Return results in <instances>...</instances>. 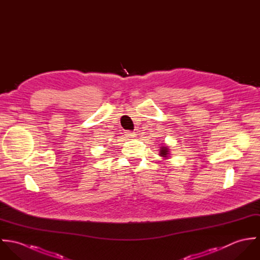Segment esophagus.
<instances>
[{"instance_id": "1", "label": "esophagus", "mask_w": 260, "mask_h": 260, "mask_svg": "<svg viewBox=\"0 0 260 260\" xmlns=\"http://www.w3.org/2000/svg\"><path fill=\"white\" fill-rule=\"evenodd\" d=\"M125 135L128 137V138H134V137H136V132H131V131H127V132H125Z\"/></svg>"}]
</instances>
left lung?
Listing matches in <instances>:
<instances>
[{
	"instance_id": "obj_1",
	"label": "left lung",
	"mask_w": 260,
	"mask_h": 260,
	"mask_svg": "<svg viewBox=\"0 0 260 260\" xmlns=\"http://www.w3.org/2000/svg\"><path fill=\"white\" fill-rule=\"evenodd\" d=\"M159 155H160L161 157L167 159V158L169 157V155H170L169 146H166L165 144H163V145L160 147V150H159Z\"/></svg>"
}]
</instances>
